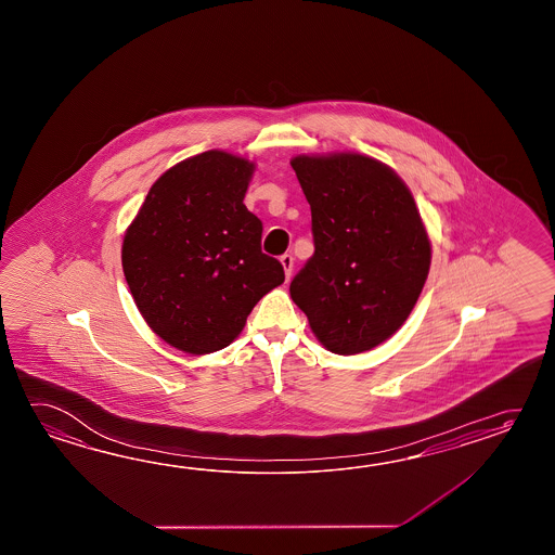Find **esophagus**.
I'll list each match as a JSON object with an SVG mask.
<instances>
[{
	"label": "esophagus",
	"mask_w": 555,
	"mask_h": 555,
	"mask_svg": "<svg viewBox=\"0 0 555 555\" xmlns=\"http://www.w3.org/2000/svg\"><path fill=\"white\" fill-rule=\"evenodd\" d=\"M280 261H282L285 278L289 280V278H292V272H294V256H292V254H283L282 258H280Z\"/></svg>",
	"instance_id": "34e87169"
}]
</instances>
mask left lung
<instances>
[{
    "mask_svg": "<svg viewBox=\"0 0 555 555\" xmlns=\"http://www.w3.org/2000/svg\"><path fill=\"white\" fill-rule=\"evenodd\" d=\"M292 166L315 251L289 294L331 353H363L401 327L425 287L423 218L401 177L365 154H299Z\"/></svg>",
    "mask_w": 555,
    "mask_h": 555,
    "instance_id": "left-lung-1",
    "label": "left lung"
}]
</instances>
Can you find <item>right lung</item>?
I'll use <instances>...</instances> for the list:
<instances>
[{"instance_id": "right-lung-1", "label": "right lung", "mask_w": 555, "mask_h": 555, "mask_svg": "<svg viewBox=\"0 0 555 555\" xmlns=\"http://www.w3.org/2000/svg\"><path fill=\"white\" fill-rule=\"evenodd\" d=\"M256 165L206 151L154 182L122 240V272L149 327L190 354L220 351L254 306L282 285L261 251V222L244 204Z\"/></svg>"}]
</instances>
